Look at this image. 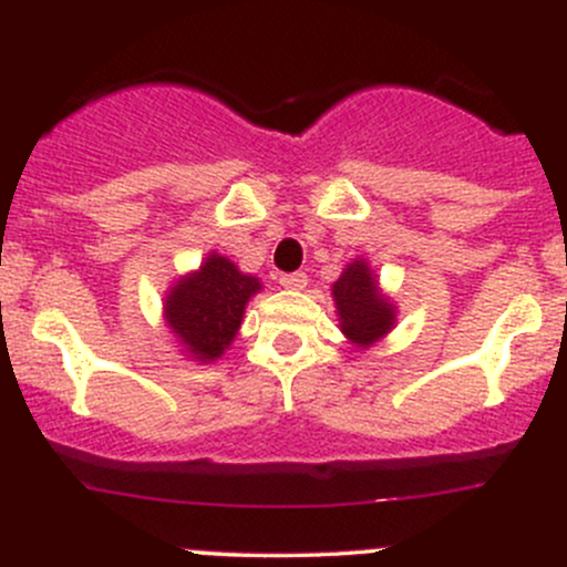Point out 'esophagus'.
<instances>
[{"instance_id":"1","label":"esophagus","mask_w":567,"mask_h":567,"mask_svg":"<svg viewBox=\"0 0 567 567\" xmlns=\"http://www.w3.org/2000/svg\"><path fill=\"white\" fill-rule=\"evenodd\" d=\"M279 285H282L285 290H303L307 288V274H301V271L282 274V277H279Z\"/></svg>"}]
</instances>
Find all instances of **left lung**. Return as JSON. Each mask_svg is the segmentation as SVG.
I'll list each match as a JSON object with an SVG mask.
<instances>
[{"instance_id":"8db88e82","label":"left lung","mask_w":567,"mask_h":567,"mask_svg":"<svg viewBox=\"0 0 567 567\" xmlns=\"http://www.w3.org/2000/svg\"><path fill=\"white\" fill-rule=\"evenodd\" d=\"M331 299L337 303L339 329L353 348L369 350L396 329V307L380 288L369 260L355 258L342 268L331 285Z\"/></svg>"}]
</instances>
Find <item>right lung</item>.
Segmentation results:
<instances>
[{"label": "right lung", "mask_w": 567, "mask_h": 567, "mask_svg": "<svg viewBox=\"0 0 567 567\" xmlns=\"http://www.w3.org/2000/svg\"><path fill=\"white\" fill-rule=\"evenodd\" d=\"M264 285L234 260L208 252L195 271L178 277L163 301V318L187 359L212 363L241 329L244 309Z\"/></svg>", "instance_id": "right-lung-1"}]
</instances>
